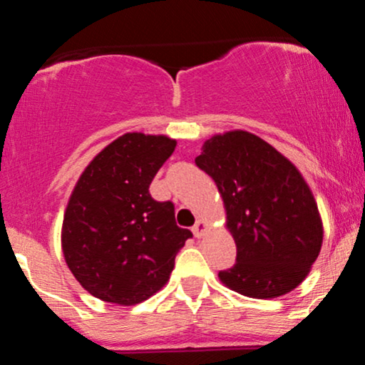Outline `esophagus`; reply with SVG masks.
<instances>
[{
	"label": "esophagus",
	"instance_id": "34e87169",
	"mask_svg": "<svg viewBox=\"0 0 365 365\" xmlns=\"http://www.w3.org/2000/svg\"><path fill=\"white\" fill-rule=\"evenodd\" d=\"M206 230H207V226H206V223H204V221H197V223L192 226V232H194V235L197 237V238H200V237H204V233H206Z\"/></svg>",
	"mask_w": 365,
	"mask_h": 365
}]
</instances>
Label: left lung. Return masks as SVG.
Wrapping results in <instances>:
<instances>
[{
    "instance_id": "obj_1",
    "label": "left lung",
    "mask_w": 365,
    "mask_h": 365,
    "mask_svg": "<svg viewBox=\"0 0 365 365\" xmlns=\"http://www.w3.org/2000/svg\"><path fill=\"white\" fill-rule=\"evenodd\" d=\"M195 165L215 180L237 244V261L220 271L221 282L252 299L299 287L322 244L317 204L299 170L244 130L204 142Z\"/></svg>"
}]
</instances>
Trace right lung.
I'll return each mask as SVG.
<instances>
[{
	"mask_svg": "<svg viewBox=\"0 0 365 365\" xmlns=\"http://www.w3.org/2000/svg\"><path fill=\"white\" fill-rule=\"evenodd\" d=\"M177 142L125 133L104 148L75 185L63 220L61 247L77 282L104 302L133 305L168 282L190 230L175 221L171 200L149 185Z\"/></svg>",
	"mask_w": 365,
	"mask_h": 365,
	"instance_id": "right-lung-1",
	"label": "right lung"
}]
</instances>
